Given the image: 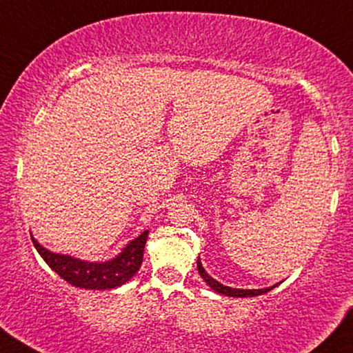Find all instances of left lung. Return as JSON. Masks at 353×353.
I'll use <instances>...</instances> for the list:
<instances>
[{"label": "left lung", "instance_id": "left-lung-1", "mask_svg": "<svg viewBox=\"0 0 353 353\" xmlns=\"http://www.w3.org/2000/svg\"><path fill=\"white\" fill-rule=\"evenodd\" d=\"M197 269H199V274L202 275V279L208 283L210 288H213L216 293H221V295H226V296H236V298L259 296V295H264V293H267V292H270V290L275 287V285H274V287H269V288H264V290H239V288L225 287V285L216 282L215 279H212V276H210L207 272H205V269L202 267V262H200V259L197 261Z\"/></svg>", "mask_w": 353, "mask_h": 353}]
</instances>
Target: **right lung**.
Masks as SVG:
<instances>
[{
    "mask_svg": "<svg viewBox=\"0 0 353 353\" xmlns=\"http://www.w3.org/2000/svg\"><path fill=\"white\" fill-rule=\"evenodd\" d=\"M146 238L148 231H143L117 257L107 262H84L71 256L47 251L34 238L32 243L48 267H52V270H55L68 283L79 288L109 290L120 287L137 274L143 262Z\"/></svg>",
    "mask_w": 353,
    "mask_h": 353,
    "instance_id": "add662e5",
    "label": "right lung"
}]
</instances>
